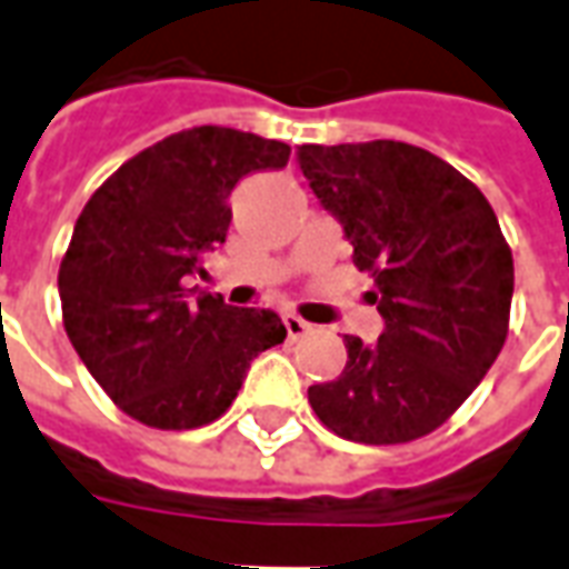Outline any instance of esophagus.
Listing matches in <instances>:
<instances>
[{
	"mask_svg": "<svg viewBox=\"0 0 569 569\" xmlns=\"http://www.w3.org/2000/svg\"><path fill=\"white\" fill-rule=\"evenodd\" d=\"M283 326H286V335L292 338V341H298L301 335H308V322L301 320V317H296V313H286L283 317Z\"/></svg>",
	"mask_w": 569,
	"mask_h": 569,
	"instance_id": "obj_1",
	"label": "esophagus"
}]
</instances>
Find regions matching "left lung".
Returning <instances> with one entry per match:
<instances>
[{
	"mask_svg": "<svg viewBox=\"0 0 569 569\" xmlns=\"http://www.w3.org/2000/svg\"><path fill=\"white\" fill-rule=\"evenodd\" d=\"M301 173L341 219L353 264L375 280L378 345L345 335L347 366L308 390L335 436L402 445L463 406L500 357L512 308V249L460 170L396 140L301 146Z\"/></svg>",
	"mask_w": 569,
	"mask_h": 569,
	"instance_id": "8db88e82",
	"label": "left lung"
}]
</instances>
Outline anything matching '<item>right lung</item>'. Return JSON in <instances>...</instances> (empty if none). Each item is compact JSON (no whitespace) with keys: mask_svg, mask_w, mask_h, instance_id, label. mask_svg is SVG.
I'll return each instance as SVG.
<instances>
[{"mask_svg":"<svg viewBox=\"0 0 569 569\" xmlns=\"http://www.w3.org/2000/svg\"><path fill=\"white\" fill-rule=\"evenodd\" d=\"M289 146L234 128L154 142L84 203L60 273L63 329L93 381L128 418L198 429L222 418L261 350L283 345L271 310L231 308L186 289L200 256L224 243L228 194L247 173L280 170Z\"/></svg>","mask_w":569,"mask_h":569,"instance_id":"add662e5","label":"right lung"}]
</instances>
